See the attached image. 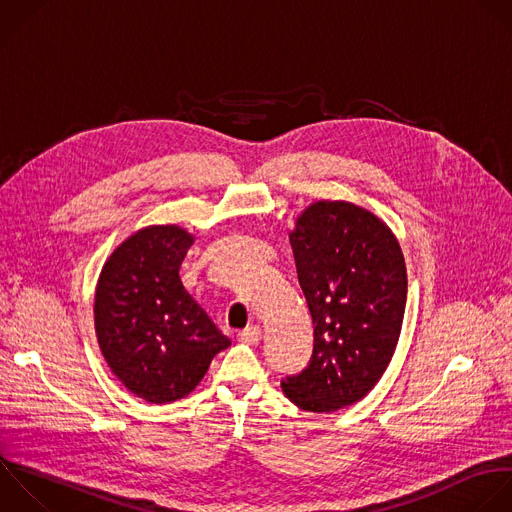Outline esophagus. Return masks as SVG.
Segmentation results:
<instances>
[{
  "instance_id": "esophagus-1",
  "label": "esophagus",
  "mask_w": 512,
  "mask_h": 512,
  "mask_svg": "<svg viewBox=\"0 0 512 512\" xmlns=\"http://www.w3.org/2000/svg\"><path fill=\"white\" fill-rule=\"evenodd\" d=\"M260 338H262V330H260V326H256V324H254V326H248V328H244V330L238 332V340L244 342V344H258Z\"/></svg>"
}]
</instances>
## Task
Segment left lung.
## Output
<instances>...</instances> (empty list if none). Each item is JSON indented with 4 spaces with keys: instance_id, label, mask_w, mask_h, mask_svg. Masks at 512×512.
Here are the masks:
<instances>
[{
    "instance_id": "obj_1",
    "label": "left lung",
    "mask_w": 512,
    "mask_h": 512,
    "mask_svg": "<svg viewBox=\"0 0 512 512\" xmlns=\"http://www.w3.org/2000/svg\"><path fill=\"white\" fill-rule=\"evenodd\" d=\"M290 244L314 350L282 390L302 410L334 412L362 400L392 360L406 306L404 256L376 214L344 200L310 204Z\"/></svg>"
}]
</instances>
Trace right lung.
<instances>
[{
  "label": "right lung",
  "mask_w": 512,
  "mask_h": 512,
  "mask_svg": "<svg viewBox=\"0 0 512 512\" xmlns=\"http://www.w3.org/2000/svg\"><path fill=\"white\" fill-rule=\"evenodd\" d=\"M194 240L176 224L146 226L110 254L96 284L100 350L114 376L152 404L188 396L232 344L182 284Z\"/></svg>",
  "instance_id": "1"
}]
</instances>
